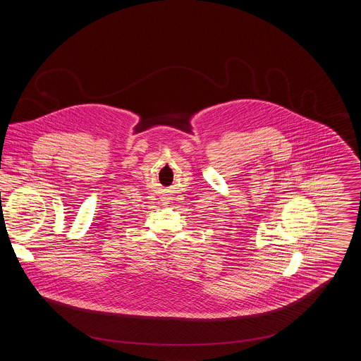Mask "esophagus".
<instances>
[{
  "label": "esophagus",
  "mask_w": 361,
  "mask_h": 361,
  "mask_svg": "<svg viewBox=\"0 0 361 361\" xmlns=\"http://www.w3.org/2000/svg\"><path fill=\"white\" fill-rule=\"evenodd\" d=\"M162 199H164L162 202H165V204H168V200H169V199H168V197H162Z\"/></svg>",
  "instance_id": "1"
}]
</instances>
